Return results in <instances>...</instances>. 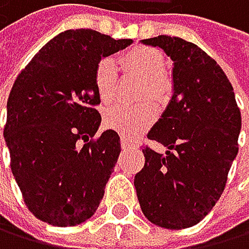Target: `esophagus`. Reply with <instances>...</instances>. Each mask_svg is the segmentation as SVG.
Returning a JSON list of instances; mask_svg holds the SVG:
<instances>
[{
  "instance_id": "1",
  "label": "esophagus",
  "mask_w": 249,
  "mask_h": 249,
  "mask_svg": "<svg viewBox=\"0 0 249 249\" xmlns=\"http://www.w3.org/2000/svg\"><path fill=\"white\" fill-rule=\"evenodd\" d=\"M121 147H122L124 150H127V148H131V147H135V143H133V141H130L128 138L122 136V138H121Z\"/></svg>"
}]
</instances>
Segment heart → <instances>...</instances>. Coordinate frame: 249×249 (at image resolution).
I'll return each mask as SVG.
<instances>
[{
	"label": "heart",
	"mask_w": 249,
	"mask_h": 249,
	"mask_svg": "<svg viewBox=\"0 0 249 249\" xmlns=\"http://www.w3.org/2000/svg\"><path fill=\"white\" fill-rule=\"evenodd\" d=\"M124 71L135 73L145 78V86L141 90V99L162 102L170 91V84L165 78V58L150 47H133L119 59ZM94 89L102 104H110L116 98L118 90V67L110 58L98 61L93 71ZM156 118V108L151 102H143L136 107L114 106L106 111L104 122L110 130L118 131L125 138H133L147 130Z\"/></svg>",
	"instance_id": "b5f03b06"
}]
</instances>
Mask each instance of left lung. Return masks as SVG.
<instances>
[{"instance_id": "left-lung-1", "label": "left lung", "mask_w": 249, "mask_h": 249, "mask_svg": "<svg viewBox=\"0 0 249 249\" xmlns=\"http://www.w3.org/2000/svg\"><path fill=\"white\" fill-rule=\"evenodd\" d=\"M143 44L173 59V96L148 139L168 148L143 147L145 165L135 176L138 200L158 227L183 230L216 205L239 151L240 110L219 64L196 44L159 35Z\"/></svg>"}]
</instances>
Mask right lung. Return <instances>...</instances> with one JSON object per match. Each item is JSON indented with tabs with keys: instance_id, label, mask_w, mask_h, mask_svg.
<instances>
[{
	"instance_id": "right-lung-1",
	"label": "right lung",
	"mask_w": 249,
	"mask_h": 249,
	"mask_svg": "<svg viewBox=\"0 0 249 249\" xmlns=\"http://www.w3.org/2000/svg\"><path fill=\"white\" fill-rule=\"evenodd\" d=\"M91 29L66 30L21 70L7 99L4 139L27 208L54 227L90 219L121 153L114 130L96 135L99 59L130 46Z\"/></svg>"
}]
</instances>
